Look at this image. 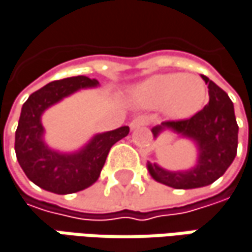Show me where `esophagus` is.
I'll return each instance as SVG.
<instances>
[{
  "mask_svg": "<svg viewBox=\"0 0 252 252\" xmlns=\"http://www.w3.org/2000/svg\"><path fill=\"white\" fill-rule=\"evenodd\" d=\"M148 123L150 121H148L147 117H138V118H135V120L131 121L129 126H131V129H137V128H141V126H148Z\"/></svg>",
  "mask_w": 252,
  "mask_h": 252,
  "instance_id": "1",
  "label": "esophagus"
}]
</instances>
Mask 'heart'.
<instances>
[{
	"instance_id": "heart-1",
	"label": "heart",
	"mask_w": 252,
	"mask_h": 252,
	"mask_svg": "<svg viewBox=\"0 0 252 252\" xmlns=\"http://www.w3.org/2000/svg\"><path fill=\"white\" fill-rule=\"evenodd\" d=\"M129 99L140 108H161L172 120H184L205 105L208 90L194 74H158L137 84L129 91Z\"/></svg>"
}]
</instances>
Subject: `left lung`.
I'll return each instance as SVG.
<instances>
[{
    "label": "left lung",
    "instance_id": "obj_1",
    "mask_svg": "<svg viewBox=\"0 0 252 252\" xmlns=\"http://www.w3.org/2000/svg\"><path fill=\"white\" fill-rule=\"evenodd\" d=\"M202 80L208 84L210 102L200 112L188 120L164 121L151 128L154 138H158L164 131H171L195 145L197 161L188 170L170 171L156 162H147V170L157 183L177 189L213 184L228 170L237 156L238 126L232 101L210 78L202 75Z\"/></svg>",
    "mask_w": 252,
    "mask_h": 252
}]
</instances>
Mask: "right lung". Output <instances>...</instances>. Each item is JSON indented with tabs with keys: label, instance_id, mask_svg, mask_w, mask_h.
Returning a JSON list of instances; mask_svg holds the SVG:
<instances>
[{
	"label": "right lung",
	"instance_id": "obj_1",
	"mask_svg": "<svg viewBox=\"0 0 252 252\" xmlns=\"http://www.w3.org/2000/svg\"><path fill=\"white\" fill-rule=\"evenodd\" d=\"M99 82L85 75L52 81L28 96L15 131V154L30 181L54 194L82 191L99 178L107 156L117 141L128 135L129 126L98 132L81 148L63 153L45 140L42 114L80 90L95 88Z\"/></svg>",
	"mask_w": 252,
	"mask_h": 252
}]
</instances>
